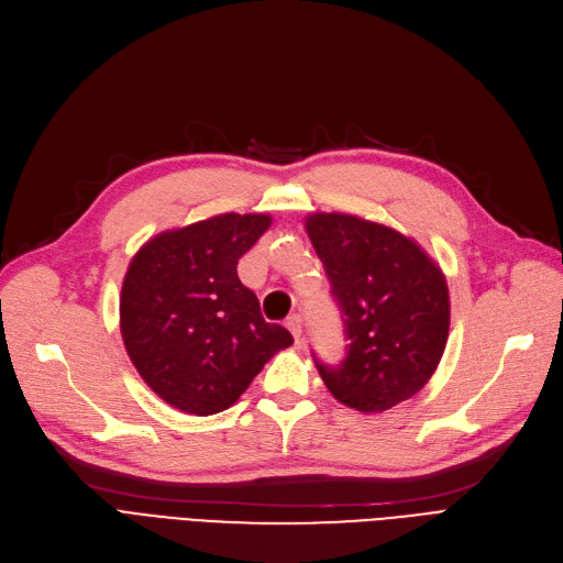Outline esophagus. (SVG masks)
I'll return each instance as SVG.
<instances>
[{
  "label": "esophagus",
  "mask_w": 563,
  "mask_h": 563,
  "mask_svg": "<svg viewBox=\"0 0 563 563\" xmlns=\"http://www.w3.org/2000/svg\"><path fill=\"white\" fill-rule=\"evenodd\" d=\"M285 327L291 331V335H295L297 340H301V317L299 314H289Z\"/></svg>",
  "instance_id": "esophagus-1"
}]
</instances>
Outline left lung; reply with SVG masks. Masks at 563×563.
<instances>
[{"mask_svg": "<svg viewBox=\"0 0 563 563\" xmlns=\"http://www.w3.org/2000/svg\"><path fill=\"white\" fill-rule=\"evenodd\" d=\"M306 232L350 338L338 368L317 365L331 396L361 413L396 407L428 384L446 350V276L419 241L352 213L317 211Z\"/></svg>", "mask_w": 563, "mask_h": 563, "instance_id": "left-lung-1", "label": "left lung"}]
</instances>
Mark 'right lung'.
<instances>
[{"label":"right lung","instance_id":"right-lung-1","mask_svg":"<svg viewBox=\"0 0 563 563\" xmlns=\"http://www.w3.org/2000/svg\"><path fill=\"white\" fill-rule=\"evenodd\" d=\"M272 225L268 213H218L152 236L121 285L119 329L154 394L195 417L232 407L264 363L295 338L268 324L236 262Z\"/></svg>","mask_w":563,"mask_h":563}]
</instances>
